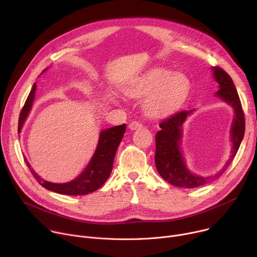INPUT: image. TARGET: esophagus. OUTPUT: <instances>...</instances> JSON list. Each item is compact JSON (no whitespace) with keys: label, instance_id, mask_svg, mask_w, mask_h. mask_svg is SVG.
Returning <instances> with one entry per match:
<instances>
[{"label":"esophagus","instance_id":"esophagus-1","mask_svg":"<svg viewBox=\"0 0 257 257\" xmlns=\"http://www.w3.org/2000/svg\"><path fill=\"white\" fill-rule=\"evenodd\" d=\"M128 127H129L130 130H136V129L143 128V124L140 123L139 121H132V122L129 124Z\"/></svg>","mask_w":257,"mask_h":257}]
</instances>
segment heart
Listing matches in <instances>:
<instances>
[{"mask_svg":"<svg viewBox=\"0 0 257 257\" xmlns=\"http://www.w3.org/2000/svg\"><path fill=\"white\" fill-rule=\"evenodd\" d=\"M190 80L184 74L168 70H152L136 78L123 92L130 98H143L144 110L152 117H161L177 110L190 91Z\"/></svg>","mask_w":257,"mask_h":257,"instance_id":"1","label":"heart"}]
</instances>
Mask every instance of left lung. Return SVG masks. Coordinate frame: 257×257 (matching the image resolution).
Here are the masks:
<instances>
[{
	"mask_svg": "<svg viewBox=\"0 0 257 257\" xmlns=\"http://www.w3.org/2000/svg\"><path fill=\"white\" fill-rule=\"evenodd\" d=\"M213 74L215 80L219 83V90L216 95L226 103L230 104L234 109V117L231 124V156L224 167L219 173L210 177H200L193 175L187 168L183 154L181 152L182 126L187 116L192 110H181L169 116L159 124L160 130L156 134V154L155 163L159 175L169 184L177 187L196 188L206 185L218 179L225 172L231 160L240 148L245 134V116L242 108L240 98L233 84L231 77L220 67H213Z\"/></svg>",
	"mask_w": 257,
	"mask_h": 257,
	"instance_id": "obj_1",
	"label": "left lung"
}]
</instances>
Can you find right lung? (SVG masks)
<instances>
[{
  "label": "right lung",
  "instance_id": "1",
  "mask_svg": "<svg viewBox=\"0 0 257 257\" xmlns=\"http://www.w3.org/2000/svg\"><path fill=\"white\" fill-rule=\"evenodd\" d=\"M46 69H44L42 73L45 72ZM36 88H37L36 83H34L33 88L26 100V103L21 111L20 119H19V133H21L26 118L29 115V112L32 108L33 101H34V98H35ZM125 131H126V124L102 130L99 135V141H98L96 151L94 153L90 163L83 169V172L78 177H76L74 180L68 183L57 184V183L47 182L42 178H40L35 172H34L33 168H31L30 163L26 159V157H25V161L29 169L31 170L32 175L34 176V178L36 179V181L42 187L46 188L47 190L59 193V194H63V195L89 194L99 189V188L109 178L112 170L115 152L117 150L119 143H121L123 139Z\"/></svg>",
  "mask_w": 257,
  "mask_h": 257
}]
</instances>
